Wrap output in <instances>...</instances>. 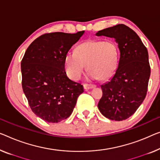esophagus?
<instances>
[{
	"label": "esophagus",
	"instance_id": "1",
	"mask_svg": "<svg viewBox=\"0 0 160 160\" xmlns=\"http://www.w3.org/2000/svg\"><path fill=\"white\" fill-rule=\"evenodd\" d=\"M96 87L95 85H92V84H84L83 85V88H84L85 90H90L92 89V88H94Z\"/></svg>",
	"mask_w": 160,
	"mask_h": 160
}]
</instances>
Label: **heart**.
Segmentation results:
<instances>
[{
	"label": "heart",
	"instance_id": "obj_1",
	"mask_svg": "<svg viewBox=\"0 0 160 160\" xmlns=\"http://www.w3.org/2000/svg\"><path fill=\"white\" fill-rule=\"evenodd\" d=\"M118 57V47L113 41L90 39L78 45L75 53L67 54L64 65L67 75L72 80L80 79L85 65L89 70L88 72L89 79L106 80L115 72Z\"/></svg>",
	"mask_w": 160,
	"mask_h": 160
}]
</instances>
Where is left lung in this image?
<instances>
[{"label":"left lung","instance_id":"left-lung-1","mask_svg":"<svg viewBox=\"0 0 160 160\" xmlns=\"http://www.w3.org/2000/svg\"><path fill=\"white\" fill-rule=\"evenodd\" d=\"M95 35L115 39L120 52L117 69L109 81L101 85L103 96L98 107L107 118L125 120L146 97L150 77L148 52L137 33L124 24L104 28Z\"/></svg>","mask_w":160,"mask_h":160}]
</instances>
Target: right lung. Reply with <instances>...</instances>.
<instances>
[{"label":"right lung","mask_w":160,"mask_h":160,"mask_svg":"<svg viewBox=\"0 0 160 160\" xmlns=\"http://www.w3.org/2000/svg\"><path fill=\"white\" fill-rule=\"evenodd\" d=\"M49 33L36 39L21 63L22 88L32 111L49 123H58L72 114L82 93L80 83L69 79L65 57L84 34Z\"/></svg>","instance_id":"1"}]
</instances>
